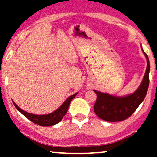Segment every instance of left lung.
Returning a JSON list of instances; mask_svg holds the SVG:
<instances>
[{
	"label": "left lung",
	"mask_w": 157,
	"mask_h": 157,
	"mask_svg": "<svg viewBox=\"0 0 157 157\" xmlns=\"http://www.w3.org/2000/svg\"><path fill=\"white\" fill-rule=\"evenodd\" d=\"M147 60V67L143 81L135 92L125 97H116L107 93L94 90L97 101L94 110L99 118L108 122H118L132 115L145 98L149 85L150 64L148 56L142 49Z\"/></svg>",
	"instance_id": "1"
}]
</instances>
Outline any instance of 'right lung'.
I'll use <instances>...</instances> for the list:
<instances>
[{
    "instance_id": "1",
    "label": "right lung",
    "mask_w": 157,
    "mask_h": 157,
    "mask_svg": "<svg viewBox=\"0 0 157 157\" xmlns=\"http://www.w3.org/2000/svg\"><path fill=\"white\" fill-rule=\"evenodd\" d=\"M77 94H78V92L69 97L58 109L55 110L53 113L48 114V115H34V114L29 113L21 109V108H19L13 101V103L14 106L16 107V108L22 115H24L26 118H28L29 121L33 122L34 123L41 126H51L58 123L59 122L61 121V120L63 118L65 115H66L67 111H68L71 101L76 96Z\"/></svg>"
}]
</instances>
